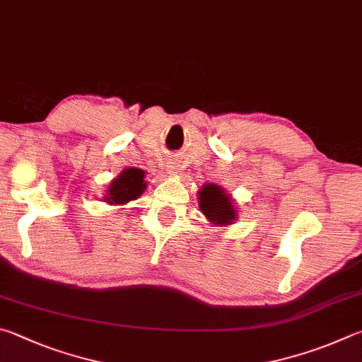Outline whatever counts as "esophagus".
Instances as JSON below:
<instances>
[{"instance_id":"esophagus-1","label":"esophagus","mask_w":362,"mask_h":362,"mask_svg":"<svg viewBox=\"0 0 362 362\" xmlns=\"http://www.w3.org/2000/svg\"><path fill=\"white\" fill-rule=\"evenodd\" d=\"M167 173L171 175V176L177 175V167L175 165V162H170V163L167 165Z\"/></svg>"}]
</instances>
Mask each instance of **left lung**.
Returning a JSON list of instances; mask_svg holds the SVG:
<instances>
[{
  "mask_svg": "<svg viewBox=\"0 0 362 362\" xmlns=\"http://www.w3.org/2000/svg\"><path fill=\"white\" fill-rule=\"evenodd\" d=\"M197 200L202 214L214 227L232 226L238 219V210L232 195L227 194L223 186L214 182L204 185L197 191Z\"/></svg>",
  "mask_w": 362,
  "mask_h": 362,
  "instance_id": "obj_1",
  "label": "left lung"
}]
</instances>
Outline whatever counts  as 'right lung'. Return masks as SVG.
I'll return each mask as SVG.
<instances>
[{"label": "right lung", "instance_id": "add662e5", "mask_svg": "<svg viewBox=\"0 0 362 362\" xmlns=\"http://www.w3.org/2000/svg\"><path fill=\"white\" fill-rule=\"evenodd\" d=\"M144 177L146 171L141 168L133 167L122 170L117 177H114L110 182L103 202L112 206H124L129 202L139 199V195L148 187V182H146Z\"/></svg>", "mask_w": 362, "mask_h": 362}]
</instances>
